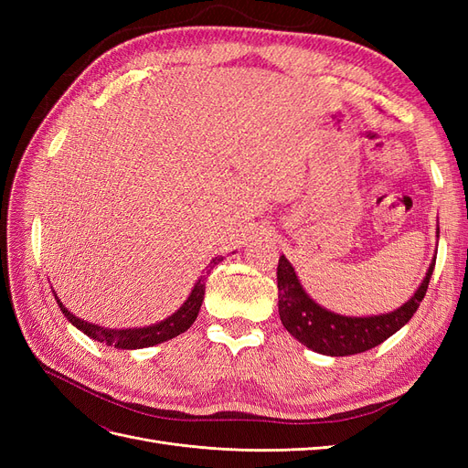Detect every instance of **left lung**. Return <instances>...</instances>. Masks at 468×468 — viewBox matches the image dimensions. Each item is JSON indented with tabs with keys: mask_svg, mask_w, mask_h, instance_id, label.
<instances>
[{
	"mask_svg": "<svg viewBox=\"0 0 468 468\" xmlns=\"http://www.w3.org/2000/svg\"><path fill=\"white\" fill-rule=\"evenodd\" d=\"M433 267L435 256L416 292L402 306L392 310V313L375 316H344L332 313V310L310 299L299 277H296L291 261L285 256H281L277 265L281 322L296 342H301L316 353H322V356H356V353H363L380 346L385 339H388L410 322V318L416 314L423 296H426Z\"/></svg>",
	"mask_w": 468,
	"mask_h": 468,
	"instance_id": "obj_1",
	"label": "left lung"
}]
</instances>
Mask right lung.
I'll use <instances>...</instances> for the list:
<instances>
[{
    "label": "right lung",
    "mask_w": 468,
    "mask_h": 468,
    "mask_svg": "<svg viewBox=\"0 0 468 468\" xmlns=\"http://www.w3.org/2000/svg\"><path fill=\"white\" fill-rule=\"evenodd\" d=\"M234 253V251H232ZM224 260V256H217L212 258L210 263L207 265V275L208 271L215 265H218ZM207 275H201L197 279V282L193 285L187 301L183 303L172 316L164 318L158 324H150L144 325V328H103V325H97L91 322H86L78 318L76 314L69 313V310L62 304V301L56 296L54 292V299L58 303L62 314L68 318V322L76 325L80 332L86 334L88 337L95 339L99 344H105L111 347H117V349H143V347H152V346H158L167 342V339H174L179 334H183L186 330L191 328V324L195 322L197 314H199L203 299H205V281Z\"/></svg>",
    "instance_id": "right-lung-1"
}]
</instances>
